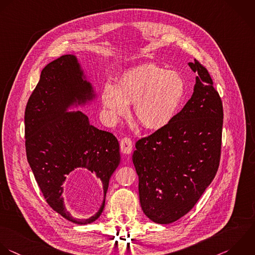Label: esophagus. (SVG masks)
I'll list each match as a JSON object with an SVG mask.
<instances>
[{"instance_id": "1", "label": "esophagus", "mask_w": 255, "mask_h": 255, "mask_svg": "<svg viewBox=\"0 0 255 255\" xmlns=\"http://www.w3.org/2000/svg\"><path fill=\"white\" fill-rule=\"evenodd\" d=\"M120 149L123 154H131L133 149V142L131 141V139L127 137L123 138L120 142Z\"/></svg>"}]
</instances>
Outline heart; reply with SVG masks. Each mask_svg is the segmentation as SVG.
<instances>
[{
    "instance_id": "1",
    "label": "heart",
    "mask_w": 255,
    "mask_h": 255,
    "mask_svg": "<svg viewBox=\"0 0 255 255\" xmlns=\"http://www.w3.org/2000/svg\"><path fill=\"white\" fill-rule=\"evenodd\" d=\"M186 80L176 70L146 63L126 70L117 85L105 84L100 98L107 117L116 122L129 112L149 131H158L174 119L186 94Z\"/></svg>"
}]
</instances>
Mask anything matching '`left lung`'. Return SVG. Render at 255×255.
Segmentation results:
<instances>
[{
    "instance_id": "left-lung-1",
    "label": "left lung",
    "mask_w": 255,
    "mask_h": 255,
    "mask_svg": "<svg viewBox=\"0 0 255 255\" xmlns=\"http://www.w3.org/2000/svg\"><path fill=\"white\" fill-rule=\"evenodd\" d=\"M188 64L197 74L192 97L168 126L139 140L132 157L142 211L160 225L187 215L220 165L223 103L207 68Z\"/></svg>"
}]
</instances>
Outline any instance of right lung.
I'll return each mask as SVG.
<instances>
[{
    "label": "right lung",
    "instance_id": "right-lung-1",
    "mask_svg": "<svg viewBox=\"0 0 255 255\" xmlns=\"http://www.w3.org/2000/svg\"><path fill=\"white\" fill-rule=\"evenodd\" d=\"M96 98L78 57L64 54L41 70L24 112L26 158L35 181L53 211L81 226L101 216L109 180L120 163L116 137L91 125L81 111H73L91 105ZM77 168L90 171L104 192L99 212L84 220L66 210L62 197L66 178Z\"/></svg>",
    "mask_w": 255,
    "mask_h": 255
}]
</instances>
